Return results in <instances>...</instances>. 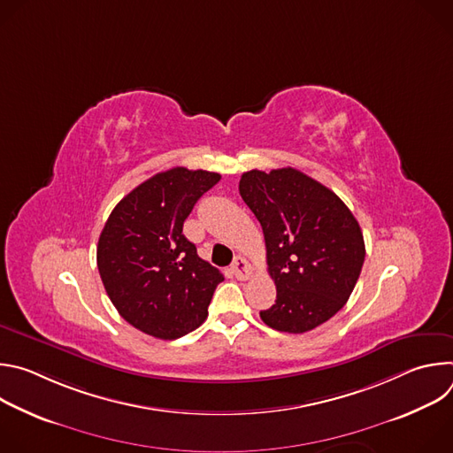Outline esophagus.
I'll use <instances>...</instances> for the list:
<instances>
[{"label":"esophagus","instance_id":"esophagus-1","mask_svg":"<svg viewBox=\"0 0 453 453\" xmlns=\"http://www.w3.org/2000/svg\"><path fill=\"white\" fill-rule=\"evenodd\" d=\"M231 271H233V274L236 276V280H240V281L249 280L250 274H252V271H250L247 260H245V257H242V256L234 257V262H233V265H231Z\"/></svg>","mask_w":453,"mask_h":453}]
</instances>
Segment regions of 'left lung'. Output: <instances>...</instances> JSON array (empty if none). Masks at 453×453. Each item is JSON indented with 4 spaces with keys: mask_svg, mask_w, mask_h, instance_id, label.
Segmentation results:
<instances>
[{
    "mask_svg": "<svg viewBox=\"0 0 453 453\" xmlns=\"http://www.w3.org/2000/svg\"><path fill=\"white\" fill-rule=\"evenodd\" d=\"M240 196L262 224L276 303L267 326L304 334L332 319L360 276L365 245L349 208L325 184L296 168L245 172Z\"/></svg>",
    "mask_w": 453,
    "mask_h": 453,
    "instance_id": "obj_1",
    "label": "left lung"
}]
</instances>
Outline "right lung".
Instances as JSON below:
<instances>
[{
    "label": "right lung",
    "instance_id": "obj_1",
    "mask_svg": "<svg viewBox=\"0 0 453 453\" xmlns=\"http://www.w3.org/2000/svg\"><path fill=\"white\" fill-rule=\"evenodd\" d=\"M220 173L175 166L125 196L109 215L96 247L102 283L118 313L163 341L199 328L224 276L182 234L196 203Z\"/></svg>",
    "mask_w": 453,
    "mask_h": 453
}]
</instances>
